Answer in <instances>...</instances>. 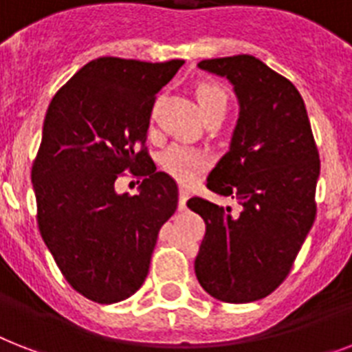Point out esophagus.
I'll return each instance as SVG.
<instances>
[{"mask_svg": "<svg viewBox=\"0 0 352 352\" xmlns=\"http://www.w3.org/2000/svg\"><path fill=\"white\" fill-rule=\"evenodd\" d=\"M188 199H190V191L186 190V188H181L179 190V210H184Z\"/></svg>", "mask_w": 352, "mask_h": 352, "instance_id": "1", "label": "esophagus"}]
</instances>
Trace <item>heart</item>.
Returning <instances> with one entry per match:
<instances>
[{
	"label": "heart",
	"instance_id": "obj_1",
	"mask_svg": "<svg viewBox=\"0 0 352 352\" xmlns=\"http://www.w3.org/2000/svg\"><path fill=\"white\" fill-rule=\"evenodd\" d=\"M195 97L202 113L228 108V94L217 82H201L195 88ZM161 166L181 184H193L210 166V155L204 150L188 144H171L161 155Z\"/></svg>",
	"mask_w": 352,
	"mask_h": 352
}]
</instances>
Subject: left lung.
<instances>
[{"mask_svg":"<svg viewBox=\"0 0 352 352\" xmlns=\"http://www.w3.org/2000/svg\"><path fill=\"white\" fill-rule=\"evenodd\" d=\"M199 67L228 77L239 97L230 151L206 186L242 208L233 215L201 197L188 201L206 224L195 275L213 298L255 302L289 275L315 222L318 148L304 99L289 79L248 54L204 59Z\"/></svg>","mask_w":352,"mask_h":352,"instance_id":"8db88e82","label":"left lung"}]
</instances>
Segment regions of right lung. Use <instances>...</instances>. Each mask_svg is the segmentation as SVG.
Instances as JSON below:
<instances>
[{
  "label": "right lung",
  "instance_id": "1",
  "mask_svg": "<svg viewBox=\"0 0 352 352\" xmlns=\"http://www.w3.org/2000/svg\"><path fill=\"white\" fill-rule=\"evenodd\" d=\"M182 65L99 57L48 104L32 162L37 226L68 284L97 304L141 287L177 210L175 181L157 171L146 135L155 96ZM124 170L143 179L139 196L115 191Z\"/></svg>",
  "mask_w": 352,
  "mask_h": 352
}]
</instances>
